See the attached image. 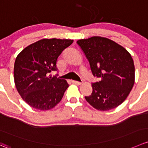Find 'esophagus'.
<instances>
[{
  "instance_id": "1",
  "label": "esophagus",
  "mask_w": 148,
  "mask_h": 148,
  "mask_svg": "<svg viewBox=\"0 0 148 148\" xmlns=\"http://www.w3.org/2000/svg\"><path fill=\"white\" fill-rule=\"evenodd\" d=\"M71 82H72L73 84H77V85H81V84H82L81 82H77V81H74V80L71 81Z\"/></svg>"
}]
</instances>
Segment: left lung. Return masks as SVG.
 Segmentation results:
<instances>
[{
    "mask_svg": "<svg viewBox=\"0 0 148 148\" xmlns=\"http://www.w3.org/2000/svg\"><path fill=\"white\" fill-rule=\"evenodd\" d=\"M99 81L92 84V92L85 99L93 108L105 111L121 105L134 84V61L130 53L114 41L94 36L77 40Z\"/></svg>",
    "mask_w": 148,
    "mask_h": 148,
    "instance_id": "obj_1",
    "label": "left lung"
}]
</instances>
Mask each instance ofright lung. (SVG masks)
<instances>
[{
    "instance_id": "add662e5",
    "label": "right lung",
    "mask_w": 148,
    "mask_h": 148,
    "mask_svg": "<svg viewBox=\"0 0 148 148\" xmlns=\"http://www.w3.org/2000/svg\"><path fill=\"white\" fill-rule=\"evenodd\" d=\"M73 40L42 39L26 47L16 58L14 82L21 98L31 107L48 110L61 100L67 82L49 73L57 71L56 62Z\"/></svg>"
}]
</instances>
